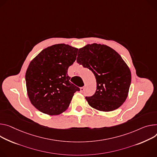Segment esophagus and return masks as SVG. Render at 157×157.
Here are the masks:
<instances>
[{
    "mask_svg": "<svg viewBox=\"0 0 157 157\" xmlns=\"http://www.w3.org/2000/svg\"><path fill=\"white\" fill-rule=\"evenodd\" d=\"M84 87H81V88H80V91L81 92V93H82L84 91Z\"/></svg>",
    "mask_w": 157,
    "mask_h": 157,
    "instance_id": "esophagus-1",
    "label": "esophagus"
}]
</instances>
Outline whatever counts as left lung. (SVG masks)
Returning <instances> with one entry per match:
<instances>
[{
  "instance_id": "8db88e82",
  "label": "left lung",
  "mask_w": 157,
  "mask_h": 157,
  "mask_svg": "<svg viewBox=\"0 0 157 157\" xmlns=\"http://www.w3.org/2000/svg\"><path fill=\"white\" fill-rule=\"evenodd\" d=\"M77 63L91 70L96 80V90L86 96L90 106L111 111L125 101L132 81L131 71L120 55L112 48L96 43L78 51Z\"/></svg>"
}]
</instances>
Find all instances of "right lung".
<instances>
[{
    "label": "right lung",
    "mask_w": 157,
    "mask_h": 157,
    "mask_svg": "<svg viewBox=\"0 0 157 157\" xmlns=\"http://www.w3.org/2000/svg\"><path fill=\"white\" fill-rule=\"evenodd\" d=\"M78 50L65 44H55L42 50L30 63L25 73L27 94L40 112L59 115L68 108L74 93L80 91L67 75Z\"/></svg>",
    "instance_id": "right-lung-1"
}]
</instances>
